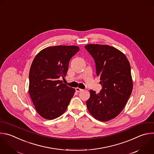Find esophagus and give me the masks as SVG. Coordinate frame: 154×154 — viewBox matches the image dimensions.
Instances as JSON below:
<instances>
[{"label": "esophagus", "mask_w": 154, "mask_h": 154, "mask_svg": "<svg viewBox=\"0 0 154 154\" xmlns=\"http://www.w3.org/2000/svg\"><path fill=\"white\" fill-rule=\"evenodd\" d=\"M75 91L77 92H81V91H83V89H80V88H75Z\"/></svg>", "instance_id": "esophagus-1"}]
</instances>
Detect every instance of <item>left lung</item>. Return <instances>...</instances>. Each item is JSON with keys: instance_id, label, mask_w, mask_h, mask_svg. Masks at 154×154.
<instances>
[{"instance_id": "8db88e82", "label": "left lung", "mask_w": 154, "mask_h": 154, "mask_svg": "<svg viewBox=\"0 0 154 154\" xmlns=\"http://www.w3.org/2000/svg\"><path fill=\"white\" fill-rule=\"evenodd\" d=\"M85 48L94 59L103 87L98 94L90 90L87 108L95 119L108 122L120 114L132 93L130 63L125 54L113 46L89 44Z\"/></svg>"}]
</instances>
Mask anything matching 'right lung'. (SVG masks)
Segmentation results:
<instances>
[{
  "instance_id": "obj_1",
  "label": "right lung",
  "mask_w": 154,
  "mask_h": 154,
  "mask_svg": "<svg viewBox=\"0 0 154 154\" xmlns=\"http://www.w3.org/2000/svg\"><path fill=\"white\" fill-rule=\"evenodd\" d=\"M77 46H49L41 50L29 70L28 92L38 114L46 120L61 116L66 110L75 89L60 80L68 70Z\"/></svg>"
}]
</instances>
